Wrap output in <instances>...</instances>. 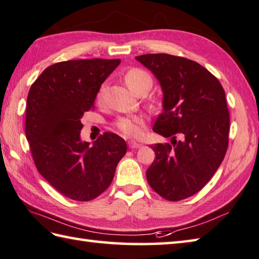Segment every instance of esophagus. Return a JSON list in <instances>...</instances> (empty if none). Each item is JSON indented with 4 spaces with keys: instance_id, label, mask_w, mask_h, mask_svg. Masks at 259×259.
Listing matches in <instances>:
<instances>
[{
    "instance_id": "1",
    "label": "esophagus",
    "mask_w": 259,
    "mask_h": 259,
    "mask_svg": "<svg viewBox=\"0 0 259 259\" xmlns=\"http://www.w3.org/2000/svg\"><path fill=\"white\" fill-rule=\"evenodd\" d=\"M140 146H141V144L134 142V141H130V142H128V148L130 149H139Z\"/></svg>"
}]
</instances>
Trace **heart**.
I'll return each instance as SVG.
<instances>
[{"label": "heart", "mask_w": 259, "mask_h": 259, "mask_svg": "<svg viewBox=\"0 0 259 259\" xmlns=\"http://www.w3.org/2000/svg\"><path fill=\"white\" fill-rule=\"evenodd\" d=\"M125 82L130 90L135 95H140L142 92H148L153 85V79L148 71L140 67H133L125 73ZM105 84H102L98 92H97V100L99 102L104 99ZM144 123V117L141 115L124 116L117 118L115 121V127L121 134L128 138H138L142 134V125Z\"/></svg>", "instance_id": "1"}]
</instances>
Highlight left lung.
Listing matches in <instances>:
<instances>
[{
  "label": "left lung",
  "instance_id": "left-lung-1",
  "mask_svg": "<svg viewBox=\"0 0 259 259\" xmlns=\"http://www.w3.org/2000/svg\"><path fill=\"white\" fill-rule=\"evenodd\" d=\"M135 58L157 76L163 91V111L153 131L172 138L171 144L151 146L155 158L146 179L161 197L182 201L205 186L226 155L230 130L226 92L211 72L188 58L169 54Z\"/></svg>",
  "mask_w": 259,
  "mask_h": 259
}]
</instances>
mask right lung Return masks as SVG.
Listing matches in <instances>:
<instances>
[{
	"label": "right lung",
	"instance_id": "1",
	"mask_svg": "<svg viewBox=\"0 0 259 259\" xmlns=\"http://www.w3.org/2000/svg\"><path fill=\"white\" fill-rule=\"evenodd\" d=\"M120 60L55 63L31 84L27 98L26 138L38 172L58 193L88 202L109 187L126 142L106 132L94 146L81 142V118L95 108L102 82Z\"/></svg>",
	"mask_w": 259,
	"mask_h": 259
}]
</instances>
